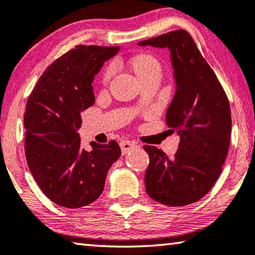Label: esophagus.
<instances>
[{
    "label": "esophagus",
    "instance_id": "obj_1",
    "mask_svg": "<svg viewBox=\"0 0 255 255\" xmlns=\"http://www.w3.org/2000/svg\"><path fill=\"white\" fill-rule=\"evenodd\" d=\"M120 146H121V149H122V154H127L132 149L137 147V145H135V142L133 141H130V140H122L120 142Z\"/></svg>",
    "mask_w": 255,
    "mask_h": 255
}]
</instances>
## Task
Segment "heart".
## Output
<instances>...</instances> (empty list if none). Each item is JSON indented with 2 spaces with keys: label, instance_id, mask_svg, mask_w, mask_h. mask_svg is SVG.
I'll return each instance as SVG.
<instances>
[{
  "label": "heart",
  "instance_id": "b5f03b06",
  "mask_svg": "<svg viewBox=\"0 0 255 255\" xmlns=\"http://www.w3.org/2000/svg\"><path fill=\"white\" fill-rule=\"evenodd\" d=\"M131 66L140 80L147 78V76L154 74V73H160V71H161L159 61L153 55L149 54H140L134 57L131 61ZM111 74H113V67H109L107 69L106 74H104V80L107 81Z\"/></svg>",
  "mask_w": 255,
  "mask_h": 255
}]
</instances>
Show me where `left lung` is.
<instances>
[{
    "mask_svg": "<svg viewBox=\"0 0 255 255\" xmlns=\"http://www.w3.org/2000/svg\"><path fill=\"white\" fill-rule=\"evenodd\" d=\"M138 45L169 51L175 94L166 123L181 134L173 158L155 146H144L149 156L146 193L169 207L191 204L209 193L222 173L232 128L229 100L187 31H172Z\"/></svg>",
    "mask_w": 255,
    "mask_h": 255,
    "instance_id": "8db88e82",
    "label": "left lung"
}]
</instances>
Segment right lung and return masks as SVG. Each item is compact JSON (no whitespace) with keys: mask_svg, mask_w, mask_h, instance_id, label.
<instances>
[{"mask_svg":"<svg viewBox=\"0 0 255 255\" xmlns=\"http://www.w3.org/2000/svg\"><path fill=\"white\" fill-rule=\"evenodd\" d=\"M121 47L79 45L43 73L24 114L25 155L45 196L64 208L86 207L102 194L108 170L120 158L116 141L81 147V113L95 102L94 76Z\"/></svg>","mask_w":255,"mask_h":255,"instance_id":"1","label":"right lung"}]
</instances>
